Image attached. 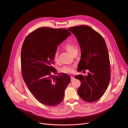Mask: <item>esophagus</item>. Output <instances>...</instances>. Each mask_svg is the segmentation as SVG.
<instances>
[{
  "label": "esophagus",
  "instance_id": "obj_1",
  "mask_svg": "<svg viewBox=\"0 0 128 128\" xmlns=\"http://www.w3.org/2000/svg\"><path fill=\"white\" fill-rule=\"evenodd\" d=\"M74 80V76H71V81H72V80Z\"/></svg>",
  "mask_w": 128,
  "mask_h": 128
}]
</instances>
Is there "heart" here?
<instances>
[{"label": "heart", "instance_id": "1", "mask_svg": "<svg viewBox=\"0 0 128 128\" xmlns=\"http://www.w3.org/2000/svg\"><path fill=\"white\" fill-rule=\"evenodd\" d=\"M64 48L68 52H69L72 55H73L76 52H78V48L76 45L74 43L71 42H68L66 43L64 46ZM58 57H59V53L56 51L55 52L54 60L55 62H57L58 61ZM74 66H67L63 67L61 69V72L65 74H72L74 72Z\"/></svg>", "mask_w": 128, "mask_h": 128}]
</instances>
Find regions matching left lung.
Returning a JSON list of instances; mask_svg holds the SVG:
<instances>
[{"instance_id":"left-lung-1","label":"left lung","mask_w":128,"mask_h":128,"mask_svg":"<svg viewBox=\"0 0 128 128\" xmlns=\"http://www.w3.org/2000/svg\"><path fill=\"white\" fill-rule=\"evenodd\" d=\"M68 29L76 37L81 49V59L77 71L88 70L87 76L80 74L75 76L81 82L78 94L85 102H94L104 95L110 80V61L106 43L98 32L89 26L82 25Z\"/></svg>"}]
</instances>
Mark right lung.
<instances>
[{"label": "right lung", "mask_w": 128, "mask_h": 128, "mask_svg": "<svg viewBox=\"0 0 128 128\" xmlns=\"http://www.w3.org/2000/svg\"><path fill=\"white\" fill-rule=\"evenodd\" d=\"M71 33L67 29L37 28L25 39L21 50L22 74L29 90L40 102L54 106L61 102L71 81L67 74L52 67L57 46Z\"/></svg>", "instance_id": "add662e5"}]
</instances>
